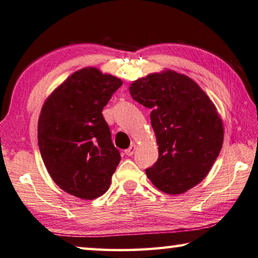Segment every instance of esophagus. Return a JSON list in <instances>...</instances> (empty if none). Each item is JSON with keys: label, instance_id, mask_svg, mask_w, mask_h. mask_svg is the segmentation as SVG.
Wrapping results in <instances>:
<instances>
[{"label": "esophagus", "instance_id": "esophagus-1", "mask_svg": "<svg viewBox=\"0 0 258 258\" xmlns=\"http://www.w3.org/2000/svg\"><path fill=\"white\" fill-rule=\"evenodd\" d=\"M136 148H137V146L136 145H131L127 149L125 150V154L127 155V156H132V155L134 154V151H136Z\"/></svg>", "mask_w": 258, "mask_h": 258}]
</instances>
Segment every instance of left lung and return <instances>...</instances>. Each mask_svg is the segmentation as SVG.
Instances as JSON below:
<instances>
[{
    "label": "left lung",
    "instance_id": "8db88e82",
    "mask_svg": "<svg viewBox=\"0 0 258 258\" xmlns=\"http://www.w3.org/2000/svg\"><path fill=\"white\" fill-rule=\"evenodd\" d=\"M130 94L151 110L158 159L146 170L150 181L171 195L201 182L224 141L223 121L214 102L193 79L172 70L133 81Z\"/></svg>",
    "mask_w": 258,
    "mask_h": 258
}]
</instances>
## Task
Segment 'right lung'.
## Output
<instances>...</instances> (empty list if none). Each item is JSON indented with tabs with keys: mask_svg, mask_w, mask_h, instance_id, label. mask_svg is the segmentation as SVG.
Wrapping results in <instances>:
<instances>
[{
	"mask_svg": "<svg viewBox=\"0 0 258 258\" xmlns=\"http://www.w3.org/2000/svg\"><path fill=\"white\" fill-rule=\"evenodd\" d=\"M121 85L119 78L84 68L64 80L41 109V157L57 186L79 199L103 195L120 162L102 110Z\"/></svg>",
	"mask_w": 258,
	"mask_h": 258,
	"instance_id": "1",
	"label": "right lung"
}]
</instances>
